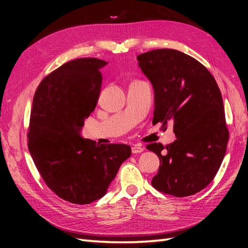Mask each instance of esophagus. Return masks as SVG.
Listing matches in <instances>:
<instances>
[{
	"instance_id": "34e87169",
	"label": "esophagus",
	"mask_w": 248,
	"mask_h": 248,
	"mask_svg": "<svg viewBox=\"0 0 248 248\" xmlns=\"http://www.w3.org/2000/svg\"><path fill=\"white\" fill-rule=\"evenodd\" d=\"M131 150H132V154H140V152L144 151V147L135 145L132 147V148H131Z\"/></svg>"
}]
</instances>
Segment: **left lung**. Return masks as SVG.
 Masks as SVG:
<instances>
[{"mask_svg": "<svg viewBox=\"0 0 248 248\" xmlns=\"http://www.w3.org/2000/svg\"><path fill=\"white\" fill-rule=\"evenodd\" d=\"M139 66L155 91L152 124L166 130L173 123L176 140L147 145L160 159L152 186L186 197L202 191L217 175L227 149L222 93L202 64L173 49H156L138 56Z\"/></svg>", "mask_w": 248, "mask_h": 248, "instance_id": "8db88e82", "label": "left lung"}]
</instances>
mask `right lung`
I'll return each instance as SVG.
<instances>
[{
  "label": "right lung",
  "mask_w": 248,
  "mask_h": 248,
  "mask_svg": "<svg viewBox=\"0 0 248 248\" xmlns=\"http://www.w3.org/2000/svg\"><path fill=\"white\" fill-rule=\"evenodd\" d=\"M104 65L94 57L65 62L40 82L31 109L28 146L37 170L52 192L76 204L103 197L131 155L128 145L80 136L97 105Z\"/></svg>",
  "instance_id": "add662e5"
}]
</instances>
